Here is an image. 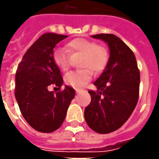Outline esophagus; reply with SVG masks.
I'll use <instances>...</instances> for the list:
<instances>
[{
  "instance_id": "esophagus-1",
  "label": "esophagus",
  "mask_w": 159,
  "mask_h": 159,
  "mask_svg": "<svg viewBox=\"0 0 159 159\" xmlns=\"http://www.w3.org/2000/svg\"><path fill=\"white\" fill-rule=\"evenodd\" d=\"M76 93H80V90H78V89H76Z\"/></svg>"
}]
</instances>
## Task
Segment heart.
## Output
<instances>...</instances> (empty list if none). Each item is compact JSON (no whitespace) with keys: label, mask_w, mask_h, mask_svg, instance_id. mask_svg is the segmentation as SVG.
<instances>
[{"label":"heart","mask_w":159,"mask_h":159,"mask_svg":"<svg viewBox=\"0 0 159 159\" xmlns=\"http://www.w3.org/2000/svg\"><path fill=\"white\" fill-rule=\"evenodd\" d=\"M66 49L56 48L52 52V59L59 70L66 72L71 66L72 57H81L80 71H72L65 76V83L75 88L83 87L94 74L102 72L108 62V53L106 48L87 38H75L66 44Z\"/></svg>","instance_id":"heart-1"}]
</instances>
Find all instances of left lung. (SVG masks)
<instances>
[{
    "mask_svg": "<svg viewBox=\"0 0 159 159\" xmlns=\"http://www.w3.org/2000/svg\"><path fill=\"white\" fill-rule=\"evenodd\" d=\"M93 38L107 43L110 56L105 70L89 90L91 102L85 108L87 125L93 131L107 134L125 123L137 106L140 72L135 54L125 43L113 34H97Z\"/></svg>",
    "mask_w": 159,
    "mask_h": 159,
    "instance_id": "1",
    "label": "left lung"
}]
</instances>
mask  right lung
<instances>
[{
    "label": "right lung",
    "instance_id": "right-lung-1",
    "mask_svg": "<svg viewBox=\"0 0 159 159\" xmlns=\"http://www.w3.org/2000/svg\"><path fill=\"white\" fill-rule=\"evenodd\" d=\"M66 37L56 33L42 35L25 52L16 70L15 96L20 111L34 129L43 133L55 131L62 125L75 96L72 87L60 89L63 78L52 59L56 44ZM50 85L60 91L50 92Z\"/></svg>",
    "mask_w": 159,
    "mask_h": 159
}]
</instances>
